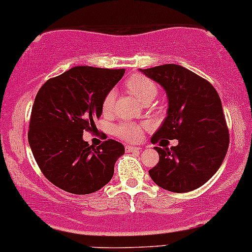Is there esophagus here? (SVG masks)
Returning a JSON list of instances; mask_svg holds the SVG:
<instances>
[{"instance_id": "1", "label": "esophagus", "mask_w": 252, "mask_h": 252, "mask_svg": "<svg viewBox=\"0 0 252 252\" xmlns=\"http://www.w3.org/2000/svg\"><path fill=\"white\" fill-rule=\"evenodd\" d=\"M126 150L128 151V153H131V151H138L141 150V148L139 147H135V145H126Z\"/></svg>"}]
</instances>
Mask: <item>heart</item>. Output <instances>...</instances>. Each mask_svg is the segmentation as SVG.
I'll return each mask as SVG.
<instances>
[{
	"label": "heart",
	"mask_w": 252,
	"mask_h": 252,
	"mask_svg": "<svg viewBox=\"0 0 252 252\" xmlns=\"http://www.w3.org/2000/svg\"><path fill=\"white\" fill-rule=\"evenodd\" d=\"M126 84L129 92L143 103L153 101L158 93V88H157L155 82L151 81L150 78L142 76V75H134V76L128 78ZM115 99H116L115 90H110L105 94L102 101L103 114L109 115L113 113ZM114 134L124 141L138 142L142 137V126L141 124L134 122L118 123L114 126Z\"/></svg>",
	"instance_id": "1"
}]
</instances>
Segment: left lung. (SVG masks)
Instances as JSON below:
<instances>
[{"label":"left lung","mask_w":252,"mask_h":252,"mask_svg":"<svg viewBox=\"0 0 252 252\" xmlns=\"http://www.w3.org/2000/svg\"><path fill=\"white\" fill-rule=\"evenodd\" d=\"M141 71L159 83L168 96V115L151 143L178 139L170 149L155 147L159 162L149 170L151 180L169 191H192L216 174L228 151L229 130L220 96L207 80L182 65Z\"/></svg>","instance_id":"1"}]
</instances>
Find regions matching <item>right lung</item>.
<instances>
[{
    "label": "right lung",
    "mask_w": 252,
    "mask_h": 252,
    "mask_svg": "<svg viewBox=\"0 0 252 252\" xmlns=\"http://www.w3.org/2000/svg\"><path fill=\"white\" fill-rule=\"evenodd\" d=\"M124 69L78 65L48 80L35 97L28 141L42 174L54 186L75 195L99 190L113 178L124 154L120 142L98 147L83 139L102 114V101L123 77Z\"/></svg>",
    "instance_id": "add662e5"
}]
</instances>
